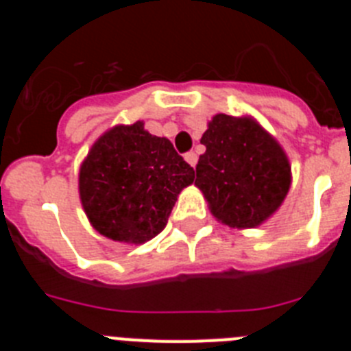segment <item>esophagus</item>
I'll use <instances>...</instances> for the list:
<instances>
[{"label": "esophagus", "instance_id": "34e87169", "mask_svg": "<svg viewBox=\"0 0 351 351\" xmlns=\"http://www.w3.org/2000/svg\"><path fill=\"white\" fill-rule=\"evenodd\" d=\"M184 160L188 161V163H190L191 167H195V165H197L198 156H197V153H195V151H190V153H186V154H184Z\"/></svg>", "mask_w": 351, "mask_h": 351}]
</instances>
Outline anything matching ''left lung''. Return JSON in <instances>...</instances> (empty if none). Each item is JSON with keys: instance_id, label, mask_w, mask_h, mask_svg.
<instances>
[{"instance_id": "8db88e82", "label": "left lung", "mask_w": 351, "mask_h": 351, "mask_svg": "<svg viewBox=\"0 0 351 351\" xmlns=\"http://www.w3.org/2000/svg\"><path fill=\"white\" fill-rule=\"evenodd\" d=\"M200 142L206 153L197 163L195 184L219 221L253 228L281 206L290 190V163L255 121L218 114Z\"/></svg>"}]
</instances>
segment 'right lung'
<instances>
[{"label": "right lung", "instance_id": "add662e5", "mask_svg": "<svg viewBox=\"0 0 351 351\" xmlns=\"http://www.w3.org/2000/svg\"><path fill=\"white\" fill-rule=\"evenodd\" d=\"M193 167L172 142L144 123L116 126L101 135L80 167V200L89 221L105 237L142 244L165 228Z\"/></svg>", "mask_w": 351, "mask_h": 351}]
</instances>
